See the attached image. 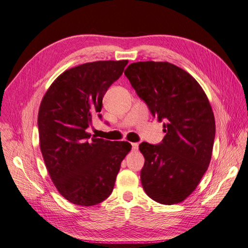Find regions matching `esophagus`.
Wrapping results in <instances>:
<instances>
[{
  "instance_id": "1",
  "label": "esophagus",
  "mask_w": 248,
  "mask_h": 248,
  "mask_svg": "<svg viewBox=\"0 0 248 248\" xmlns=\"http://www.w3.org/2000/svg\"><path fill=\"white\" fill-rule=\"evenodd\" d=\"M131 146H133V151H137V150H138L139 144H138V143H131Z\"/></svg>"
}]
</instances>
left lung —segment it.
Instances as JSON below:
<instances>
[{
	"instance_id": "obj_1",
	"label": "left lung",
	"mask_w": 248,
	"mask_h": 248,
	"mask_svg": "<svg viewBox=\"0 0 248 248\" xmlns=\"http://www.w3.org/2000/svg\"><path fill=\"white\" fill-rule=\"evenodd\" d=\"M124 74L154 117L164 120L160 144L142 142L141 184L157 202L174 205L192 194L211 160L216 121L193 76L167 62H139Z\"/></svg>"
}]
</instances>
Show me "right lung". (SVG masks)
Here are the masks:
<instances>
[{"label":"right lung","mask_w":248,"mask_h":248,"mask_svg":"<svg viewBox=\"0 0 248 248\" xmlns=\"http://www.w3.org/2000/svg\"><path fill=\"white\" fill-rule=\"evenodd\" d=\"M128 60H100L64 71L43 96L39 144L49 177L65 200L95 206L111 194L130 143L90 138L86 129L101 112L108 88ZM101 118V114H98Z\"/></svg>","instance_id":"1"}]
</instances>
